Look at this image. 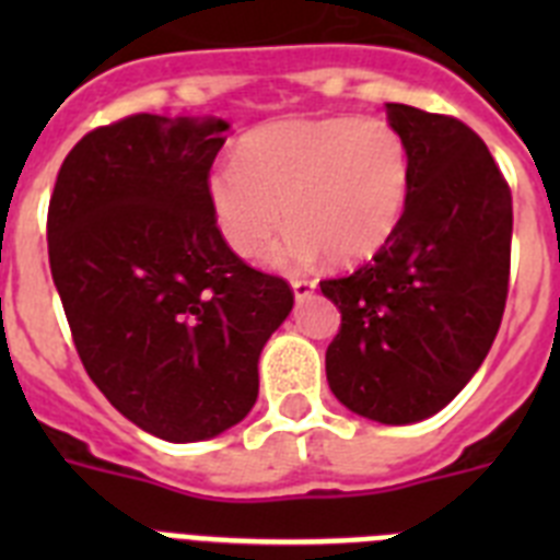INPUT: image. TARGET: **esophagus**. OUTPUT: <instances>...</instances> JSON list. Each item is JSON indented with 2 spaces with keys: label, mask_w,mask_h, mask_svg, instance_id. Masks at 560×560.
<instances>
[{
  "label": "esophagus",
  "mask_w": 560,
  "mask_h": 560,
  "mask_svg": "<svg viewBox=\"0 0 560 560\" xmlns=\"http://www.w3.org/2000/svg\"><path fill=\"white\" fill-rule=\"evenodd\" d=\"M291 289H294L296 303H303V300H308V296L314 294L316 283L314 280H305V277H300V280H291Z\"/></svg>",
  "instance_id": "34e87169"
}]
</instances>
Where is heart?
<instances>
[{"mask_svg": "<svg viewBox=\"0 0 560 560\" xmlns=\"http://www.w3.org/2000/svg\"><path fill=\"white\" fill-rule=\"evenodd\" d=\"M409 185V145L393 122L334 114L246 133L237 160L207 173V201L235 255L255 257L285 219L271 264L305 266L325 252L353 266L395 235Z\"/></svg>", "mask_w": 560, "mask_h": 560, "instance_id": "obj_1", "label": "heart"}]
</instances>
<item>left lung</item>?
I'll return each mask as SVG.
<instances>
[{"instance_id": "obj_1", "label": "left lung", "mask_w": 560, "mask_h": 560, "mask_svg": "<svg viewBox=\"0 0 560 560\" xmlns=\"http://www.w3.org/2000/svg\"><path fill=\"white\" fill-rule=\"evenodd\" d=\"M412 185L373 260L319 289L341 328L325 353L330 393L368 420L432 418L471 381L497 339L511 275L513 201L491 151L465 122L387 103Z\"/></svg>"}]
</instances>
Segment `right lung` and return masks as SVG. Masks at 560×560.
Here are the masks:
<instances>
[{"mask_svg": "<svg viewBox=\"0 0 560 560\" xmlns=\"http://www.w3.org/2000/svg\"><path fill=\"white\" fill-rule=\"evenodd\" d=\"M230 122L133 114L67 153L49 269L89 378L167 443L210 440L257 400V361L294 291L224 244L207 173Z\"/></svg>", "mask_w": 560, "mask_h": 560, "instance_id": "add662e5", "label": "right lung"}]
</instances>
